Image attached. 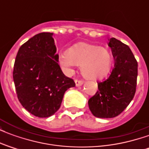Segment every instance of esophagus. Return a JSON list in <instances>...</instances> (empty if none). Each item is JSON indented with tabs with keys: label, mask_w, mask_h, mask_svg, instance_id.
<instances>
[{
	"label": "esophagus",
	"mask_w": 149,
	"mask_h": 149,
	"mask_svg": "<svg viewBox=\"0 0 149 149\" xmlns=\"http://www.w3.org/2000/svg\"><path fill=\"white\" fill-rule=\"evenodd\" d=\"M75 84H76V86L77 87H80L83 84V81H79V80H76L75 81Z\"/></svg>",
	"instance_id": "34e87169"
}]
</instances>
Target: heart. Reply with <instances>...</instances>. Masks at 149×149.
Returning a JSON list of instances; mask_svg holds the SVG:
<instances>
[{
    "label": "heart",
    "mask_w": 149,
    "mask_h": 149,
    "mask_svg": "<svg viewBox=\"0 0 149 149\" xmlns=\"http://www.w3.org/2000/svg\"><path fill=\"white\" fill-rule=\"evenodd\" d=\"M60 63L65 68L80 66L81 75L85 79L101 80L109 74L112 57L108 49L81 42L64 52L60 57Z\"/></svg>",
    "instance_id": "1"
}]
</instances>
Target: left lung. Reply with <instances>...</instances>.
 Segmentation results:
<instances>
[{
	"instance_id": "8db88e82",
	"label": "left lung",
	"mask_w": 149,
	"mask_h": 149,
	"mask_svg": "<svg viewBox=\"0 0 149 149\" xmlns=\"http://www.w3.org/2000/svg\"><path fill=\"white\" fill-rule=\"evenodd\" d=\"M109 40L114 68L109 79L98 84V91L88 100L91 112L98 118L120 114L133 99L136 87L138 65L131 49L114 37Z\"/></svg>"
}]
</instances>
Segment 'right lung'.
I'll use <instances>...</instances> for the list:
<instances>
[{"label": "right lung", "mask_w": 149, "mask_h": 149, "mask_svg": "<svg viewBox=\"0 0 149 149\" xmlns=\"http://www.w3.org/2000/svg\"><path fill=\"white\" fill-rule=\"evenodd\" d=\"M52 33H40L21 46L16 56L13 81L18 100L28 112L46 118L60 109L64 94L75 87L58 65Z\"/></svg>", "instance_id": "right-lung-1"}]
</instances>
